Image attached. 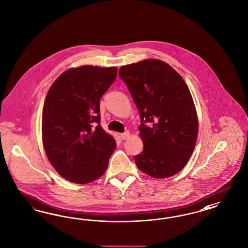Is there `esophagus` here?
Here are the masks:
<instances>
[{"mask_svg":"<svg viewBox=\"0 0 248 248\" xmlns=\"http://www.w3.org/2000/svg\"><path fill=\"white\" fill-rule=\"evenodd\" d=\"M130 136L129 132L126 131V132H123V133H120V137L121 138V140H127Z\"/></svg>","mask_w":248,"mask_h":248,"instance_id":"obj_1","label":"esophagus"}]
</instances>
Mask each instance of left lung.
Segmentation results:
<instances>
[{
  "label": "left lung",
  "instance_id": "obj_1",
  "mask_svg": "<svg viewBox=\"0 0 248 248\" xmlns=\"http://www.w3.org/2000/svg\"><path fill=\"white\" fill-rule=\"evenodd\" d=\"M125 82L140 112L143 151L137 167L158 179L184 169L194 150L198 119L192 95L183 78L170 64L146 59L121 66Z\"/></svg>",
  "mask_w": 248,
  "mask_h": 248
}]
</instances>
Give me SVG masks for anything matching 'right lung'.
I'll return each mask as SVG.
<instances>
[{"label": "right lung", "instance_id": "add662e5", "mask_svg": "<svg viewBox=\"0 0 248 248\" xmlns=\"http://www.w3.org/2000/svg\"><path fill=\"white\" fill-rule=\"evenodd\" d=\"M117 73V67L71 68L48 90L42 117L43 144L52 166L69 182L89 184L108 166L117 145L99 124V101Z\"/></svg>", "mask_w": 248, "mask_h": 248}]
</instances>
